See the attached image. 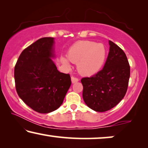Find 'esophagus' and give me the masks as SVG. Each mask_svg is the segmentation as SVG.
<instances>
[{"label":"esophagus","instance_id":"1","mask_svg":"<svg viewBox=\"0 0 148 148\" xmlns=\"http://www.w3.org/2000/svg\"><path fill=\"white\" fill-rule=\"evenodd\" d=\"M79 81V79L77 77H71V82L73 83V84H75V83H77Z\"/></svg>","mask_w":148,"mask_h":148}]
</instances>
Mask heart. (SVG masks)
<instances>
[{"mask_svg": "<svg viewBox=\"0 0 148 148\" xmlns=\"http://www.w3.org/2000/svg\"><path fill=\"white\" fill-rule=\"evenodd\" d=\"M106 56V50L102 44L91 41H79L69 48L67 58L71 62L77 63L78 71L85 76L96 74L102 67ZM62 62L69 66V62L62 58Z\"/></svg>", "mask_w": 148, "mask_h": 148, "instance_id": "b5f03b06", "label": "heart"}]
</instances>
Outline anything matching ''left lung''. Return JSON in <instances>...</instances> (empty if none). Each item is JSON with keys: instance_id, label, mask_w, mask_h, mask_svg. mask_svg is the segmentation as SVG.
Returning a JSON list of instances; mask_svg holds the SVG:
<instances>
[{"instance_id": "8db88e82", "label": "left lung", "mask_w": 148, "mask_h": 148, "mask_svg": "<svg viewBox=\"0 0 148 148\" xmlns=\"http://www.w3.org/2000/svg\"><path fill=\"white\" fill-rule=\"evenodd\" d=\"M109 53L104 68L90 77H84L83 98L96 112L114 108L124 98L130 77V66L124 51L109 40Z\"/></svg>"}]
</instances>
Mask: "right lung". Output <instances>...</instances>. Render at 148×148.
Masks as SVG:
<instances>
[{"mask_svg":"<svg viewBox=\"0 0 148 148\" xmlns=\"http://www.w3.org/2000/svg\"><path fill=\"white\" fill-rule=\"evenodd\" d=\"M54 38H42L23 50L15 66V88L19 98L39 113L59 108L69 89V74L60 73L51 58Z\"/></svg>","mask_w":148,"mask_h":148,"instance_id":"obj_1","label":"right lung"}]
</instances>
